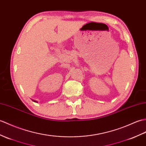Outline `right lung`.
<instances>
[{
    "label": "right lung",
    "instance_id": "add662e5",
    "mask_svg": "<svg viewBox=\"0 0 146 146\" xmlns=\"http://www.w3.org/2000/svg\"><path fill=\"white\" fill-rule=\"evenodd\" d=\"M34 102H36V101H34Z\"/></svg>",
    "mask_w": 146,
    "mask_h": 146
}]
</instances>
